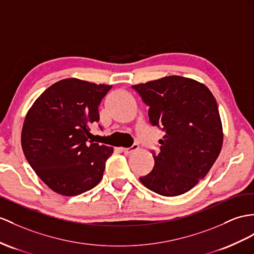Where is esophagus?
I'll list each match as a JSON object with an SVG mask.
<instances>
[{"label":"esophagus","instance_id":"obj_1","mask_svg":"<svg viewBox=\"0 0 254 254\" xmlns=\"http://www.w3.org/2000/svg\"><path fill=\"white\" fill-rule=\"evenodd\" d=\"M139 148V145L138 144H132L130 147H123L122 148V151L125 153V154H130V153H132V152H134L135 150H138Z\"/></svg>","mask_w":254,"mask_h":254}]
</instances>
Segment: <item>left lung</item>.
<instances>
[{
    "label": "left lung",
    "instance_id": "8db88e82",
    "mask_svg": "<svg viewBox=\"0 0 254 254\" xmlns=\"http://www.w3.org/2000/svg\"><path fill=\"white\" fill-rule=\"evenodd\" d=\"M132 88L148 106L150 123L165 131L159 152L152 151L154 168L141 183L162 196L187 193L206 177L223 143L213 95L203 84L178 75Z\"/></svg>",
    "mask_w": 254,
    "mask_h": 254
}]
</instances>
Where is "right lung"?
<instances>
[{
    "label": "right lung",
    "mask_w": 254,
    "mask_h": 254,
    "mask_svg": "<svg viewBox=\"0 0 254 254\" xmlns=\"http://www.w3.org/2000/svg\"><path fill=\"white\" fill-rule=\"evenodd\" d=\"M111 88L77 78L61 79L28 111L22 151L35 174L56 193L76 196L101 181L113 147L88 140L89 125L99 122V104Z\"/></svg>",
    "instance_id": "obj_1"
}]
</instances>
